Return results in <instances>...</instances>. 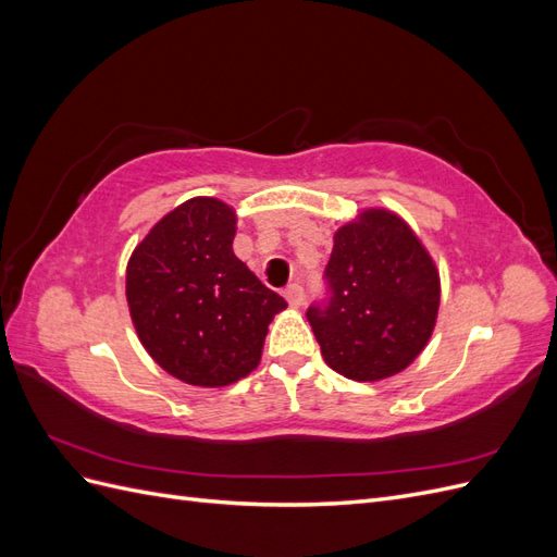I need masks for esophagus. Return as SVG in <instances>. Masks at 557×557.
Segmentation results:
<instances>
[{
    "mask_svg": "<svg viewBox=\"0 0 557 557\" xmlns=\"http://www.w3.org/2000/svg\"><path fill=\"white\" fill-rule=\"evenodd\" d=\"M285 299H288V305L293 307V309H299L301 305H305V288H301L299 283H293V285H288V288H285Z\"/></svg>",
    "mask_w": 557,
    "mask_h": 557,
    "instance_id": "34e87169",
    "label": "esophagus"
}]
</instances>
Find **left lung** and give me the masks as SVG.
I'll return each instance as SVG.
<instances>
[{
	"mask_svg": "<svg viewBox=\"0 0 557 557\" xmlns=\"http://www.w3.org/2000/svg\"><path fill=\"white\" fill-rule=\"evenodd\" d=\"M327 297L307 311L325 362L352 381H381L425 348L440 311V272L399 215L369 209L339 227Z\"/></svg>",
	"mask_w": 557,
	"mask_h": 557,
	"instance_id": "obj_1",
	"label": "left lung"
}]
</instances>
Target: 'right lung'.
Returning <instances> with one entry per match:
<instances>
[{"label":"right lung","mask_w":557,"mask_h":557,"mask_svg":"<svg viewBox=\"0 0 557 557\" xmlns=\"http://www.w3.org/2000/svg\"><path fill=\"white\" fill-rule=\"evenodd\" d=\"M237 215L213 197L183 201L127 262V305L144 348L164 372L201 387L258 367L267 325L285 299L234 256Z\"/></svg>","instance_id":"right-lung-1"}]
</instances>
